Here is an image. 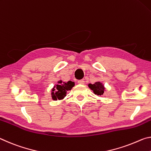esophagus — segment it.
<instances>
[{"label":"esophagus","instance_id":"obj_1","mask_svg":"<svg viewBox=\"0 0 151 151\" xmlns=\"http://www.w3.org/2000/svg\"><path fill=\"white\" fill-rule=\"evenodd\" d=\"M78 83H80V84H84L85 81L83 80H78Z\"/></svg>","mask_w":151,"mask_h":151}]
</instances>
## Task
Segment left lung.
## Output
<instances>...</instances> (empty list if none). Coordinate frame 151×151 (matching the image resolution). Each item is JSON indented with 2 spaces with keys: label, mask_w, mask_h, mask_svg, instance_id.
Instances as JSON below:
<instances>
[{
  "label": "left lung",
  "mask_w": 151,
  "mask_h": 151,
  "mask_svg": "<svg viewBox=\"0 0 151 151\" xmlns=\"http://www.w3.org/2000/svg\"><path fill=\"white\" fill-rule=\"evenodd\" d=\"M88 87L90 88L91 90H93V93H95L96 95L98 96H101L103 95L104 92L105 88L102 83H100V81H97L93 84H91V83H89Z\"/></svg>",
  "instance_id": "8db88e82"
}]
</instances>
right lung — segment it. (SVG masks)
<instances>
[{"mask_svg": "<svg viewBox=\"0 0 151 151\" xmlns=\"http://www.w3.org/2000/svg\"><path fill=\"white\" fill-rule=\"evenodd\" d=\"M75 83L73 81H69L68 82H63L60 80L58 81V84L54 86L51 92V97L53 100H61L66 96L67 91L71 90Z\"/></svg>", "mask_w": 151, "mask_h": 151, "instance_id": "add662e5", "label": "right lung"}]
</instances>
